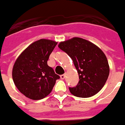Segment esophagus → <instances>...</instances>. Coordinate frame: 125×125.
<instances>
[{"label": "esophagus", "instance_id": "1", "mask_svg": "<svg viewBox=\"0 0 125 125\" xmlns=\"http://www.w3.org/2000/svg\"><path fill=\"white\" fill-rule=\"evenodd\" d=\"M65 77H66V75H65V74H62V75L60 76V78H61L62 79H65Z\"/></svg>", "mask_w": 125, "mask_h": 125}]
</instances>
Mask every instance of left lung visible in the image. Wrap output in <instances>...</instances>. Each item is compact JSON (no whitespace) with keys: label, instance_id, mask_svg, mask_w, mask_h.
Wrapping results in <instances>:
<instances>
[{"label":"left lung","instance_id":"8db88e82","mask_svg":"<svg viewBox=\"0 0 125 125\" xmlns=\"http://www.w3.org/2000/svg\"><path fill=\"white\" fill-rule=\"evenodd\" d=\"M59 48L73 59L79 74L76 87H69L72 94L88 98L97 94L107 80L109 66L106 56L98 46L80 38L60 42Z\"/></svg>","mask_w":125,"mask_h":125}]
</instances>
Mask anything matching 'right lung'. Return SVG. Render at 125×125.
<instances>
[{
	"mask_svg": "<svg viewBox=\"0 0 125 125\" xmlns=\"http://www.w3.org/2000/svg\"><path fill=\"white\" fill-rule=\"evenodd\" d=\"M57 44L50 40H39L29 45L16 59L13 67V80L18 90L27 98H45L60 78L47 64Z\"/></svg>",
	"mask_w": 125,
	"mask_h": 125,
	"instance_id": "1",
	"label": "right lung"
}]
</instances>
